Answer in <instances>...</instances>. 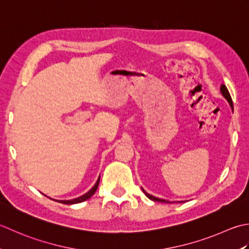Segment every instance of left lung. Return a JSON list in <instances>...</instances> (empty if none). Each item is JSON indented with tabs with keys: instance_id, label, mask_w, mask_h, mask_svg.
I'll use <instances>...</instances> for the list:
<instances>
[{
	"instance_id": "obj_1",
	"label": "left lung",
	"mask_w": 249,
	"mask_h": 249,
	"mask_svg": "<svg viewBox=\"0 0 249 249\" xmlns=\"http://www.w3.org/2000/svg\"><path fill=\"white\" fill-rule=\"evenodd\" d=\"M220 90H221V93H222V95H224L225 98L227 99V101H228V102H229L230 106H231L232 109H233V104H232L231 95H230V93H229V91H228V89H227L226 86H225V85H222V86H221V88H220ZM143 191H144V190H143ZM144 194L146 195V196H147V197H148V199L153 200V201H157V202H163V203H170L169 201L162 200V199H159V197H156V196H150L149 194H147V192H145V191H144Z\"/></svg>"
}]
</instances>
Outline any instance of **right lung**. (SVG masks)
I'll use <instances>...</instances> for the list:
<instances>
[{"mask_svg":"<svg viewBox=\"0 0 249 249\" xmlns=\"http://www.w3.org/2000/svg\"><path fill=\"white\" fill-rule=\"evenodd\" d=\"M99 182H100V177H99L98 181L95 182V185H94V186L92 187V188H91L86 195H84V196H79V197H76V199H74V200H65V201H58V202L62 203V204H76V203H80V202H84V201H86V200H88L89 197H91V196H92L94 195V192L96 191V189H98Z\"/></svg>","mask_w":249,"mask_h":249,"instance_id":"add662e5","label":"right lung"}]
</instances>
